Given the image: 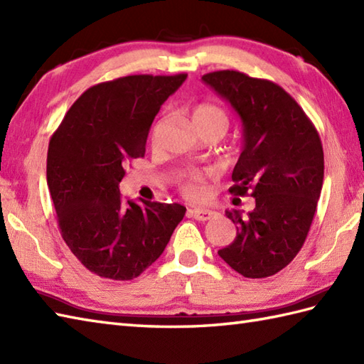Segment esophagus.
<instances>
[{"label":"esophagus","instance_id":"34e87169","mask_svg":"<svg viewBox=\"0 0 364 364\" xmlns=\"http://www.w3.org/2000/svg\"><path fill=\"white\" fill-rule=\"evenodd\" d=\"M189 214L192 218L200 220V222H206V220H211L215 213L211 210H205V208H194V210H189Z\"/></svg>","mask_w":364,"mask_h":364}]
</instances>
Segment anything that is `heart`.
Segmentation results:
<instances>
[{
  "mask_svg": "<svg viewBox=\"0 0 364 364\" xmlns=\"http://www.w3.org/2000/svg\"><path fill=\"white\" fill-rule=\"evenodd\" d=\"M192 125L197 131L219 129L225 134L228 117L223 109L214 105H198L192 111ZM180 191L189 198H202L206 194V175L198 170H188L178 178Z\"/></svg>",
  "mask_w": 364,
  "mask_h": 364,
  "instance_id": "1",
  "label": "heart"
}]
</instances>
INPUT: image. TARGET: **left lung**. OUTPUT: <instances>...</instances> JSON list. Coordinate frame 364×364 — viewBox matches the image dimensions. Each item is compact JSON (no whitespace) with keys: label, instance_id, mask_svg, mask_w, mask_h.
Segmentation results:
<instances>
[{"label":"left lung","instance_id":"obj_1","mask_svg":"<svg viewBox=\"0 0 364 364\" xmlns=\"http://www.w3.org/2000/svg\"><path fill=\"white\" fill-rule=\"evenodd\" d=\"M202 80L239 114L244 149L230 194L253 197L255 210L227 211L235 241L219 257L247 278L275 275L296 258L310 231L323 181V150L318 129L278 84L237 70Z\"/></svg>","mask_w":364,"mask_h":364}]
</instances>
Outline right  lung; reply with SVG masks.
I'll return each mask as SVG.
<instances>
[{
	"instance_id": "1",
	"label": "right lung",
	"mask_w": 364,
	"mask_h": 364,
	"mask_svg": "<svg viewBox=\"0 0 364 364\" xmlns=\"http://www.w3.org/2000/svg\"><path fill=\"white\" fill-rule=\"evenodd\" d=\"M186 76L129 75L100 82L76 100L50 139L46 183L60 235L98 277L141 275L184 218L183 205L125 200L119 183L128 162L144 158L161 105Z\"/></svg>"
}]
</instances>
